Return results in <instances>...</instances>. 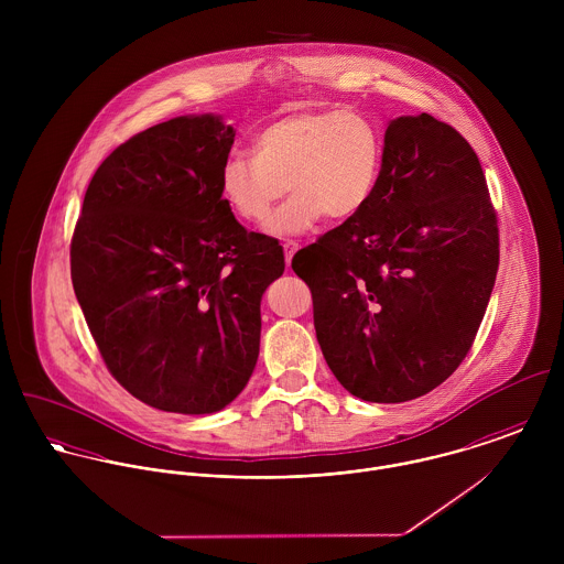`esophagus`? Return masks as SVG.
Returning <instances> with one entry per match:
<instances>
[{"mask_svg": "<svg viewBox=\"0 0 564 564\" xmlns=\"http://www.w3.org/2000/svg\"><path fill=\"white\" fill-rule=\"evenodd\" d=\"M284 258H286V264H291V260H293V256H295V251L300 249V242L295 241H286L284 245Z\"/></svg>", "mask_w": 564, "mask_h": 564, "instance_id": "obj_1", "label": "esophagus"}]
</instances>
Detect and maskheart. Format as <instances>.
<instances>
[{"label":"heart","instance_id":"1","mask_svg":"<svg viewBox=\"0 0 564 564\" xmlns=\"http://www.w3.org/2000/svg\"><path fill=\"white\" fill-rule=\"evenodd\" d=\"M253 152L224 162L221 195L239 219L260 226L291 188L267 228L293 237L322 217L351 219L369 204L382 175L384 132L358 108L306 110L262 128Z\"/></svg>","mask_w":564,"mask_h":564}]
</instances>
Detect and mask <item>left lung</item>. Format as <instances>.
<instances>
[{
	"instance_id": "8db88e82",
	"label": "left lung",
	"mask_w": 564,
	"mask_h": 564,
	"mask_svg": "<svg viewBox=\"0 0 564 564\" xmlns=\"http://www.w3.org/2000/svg\"><path fill=\"white\" fill-rule=\"evenodd\" d=\"M291 267L313 293L323 358L351 395L430 393L469 354L499 267L478 154L432 115L391 121L369 204Z\"/></svg>"
}]
</instances>
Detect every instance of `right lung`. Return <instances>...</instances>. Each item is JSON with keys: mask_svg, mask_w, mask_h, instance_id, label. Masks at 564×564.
Here are the masks:
<instances>
[{"mask_svg": "<svg viewBox=\"0 0 564 564\" xmlns=\"http://www.w3.org/2000/svg\"><path fill=\"white\" fill-rule=\"evenodd\" d=\"M235 128L175 117L95 171L72 239V282L112 378L164 412L232 402L260 349L280 242L247 232L221 195Z\"/></svg>", "mask_w": 564, "mask_h": 564, "instance_id": "1", "label": "right lung"}]
</instances>
